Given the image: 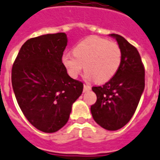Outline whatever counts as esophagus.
I'll return each mask as SVG.
<instances>
[{
    "label": "esophagus",
    "instance_id": "esophagus-1",
    "mask_svg": "<svg viewBox=\"0 0 160 160\" xmlns=\"http://www.w3.org/2000/svg\"><path fill=\"white\" fill-rule=\"evenodd\" d=\"M92 89V87L89 86V85H87V84H85L84 85V92H88L90 90Z\"/></svg>",
    "mask_w": 160,
    "mask_h": 160
}]
</instances>
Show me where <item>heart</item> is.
<instances>
[{
    "instance_id": "obj_1",
    "label": "heart",
    "mask_w": 160,
    "mask_h": 160,
    "mask_svg": "<svg viewBox=\"0 0 160 160\" xmlns=\"http://www.w3.org/2000/svg\"><path fill=\"white\" fill-rule=\"evenodd\" d=\"M62 62L73 78L78 77L85 65L87 78H94L98 83H105L119 69L122 52L115 42L98 36H90L77 44L73 54H63Z\"/></svg>"
}]
</instances>
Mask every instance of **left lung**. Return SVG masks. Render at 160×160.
Masks as SVG:
<instances>
[{
  "label": "left lung",
  "instance_id": "left-lung-1",
  "mask_svg": "<svg viewBox=\"0 0 160 160\" xmlns=\"http://www.w3.org/2000/svg\"><path fill=\"white\" fill-rule=\"evenodd\" d=\"M122 52L117 74L102 86H92L97 102L91 106L92 117L108 131H117L131 120L145 87V68L138 51L125 38L111 34Z\"/></svg>",
  "mask_w": 160,
  "mask_h": 160
}]
</instances>
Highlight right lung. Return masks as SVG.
<instances>
[{"label": "right lung", "mask_w": 160, "mask_h": 160, "mask_svg": "<svg viewBox=\"0 0 160 160\" xmlns=\"http://www.w3.org/2000/svg\"><path fill=\"white\" fill-rule=\"evenodd\" d=\"M65 33L31 38L23 44L12 68V85L20 109L35 128L56 132L69 119L83 83L72 79L62 62Z\"/></svg>", "instance_id": "add662e5"}]
</instances>
